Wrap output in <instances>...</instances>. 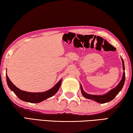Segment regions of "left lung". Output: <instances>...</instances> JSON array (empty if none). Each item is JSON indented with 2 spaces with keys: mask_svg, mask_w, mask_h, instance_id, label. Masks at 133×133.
I'll list each match as a JSON object with an SVG mask.
<instances>
[{
  "mask_svg": "<svg viewBox=\"0 0 133 133\" xmlns=\"http://www.w3.org/2000/svg\"><path fill=\"white\" fill-rule=\"evenodd\" d=\"M121 60H122L123 69L124 70L123 75L120 82L118 83V84L117 85L115 88L111 90L109 92H108V93L104 94V95H92V94H89L85 93V92L83 90V87L82 86V85H81L80 89H81V91H82V93L83 94V96H84L85 98L90 99V100H94L95 101V102L99 103H102V104H103V103L109 102L112 100H113V99L115 98V97L118 94L119 92L121 91V90L122 89L125 82L124 64V61L122 58H121Z\"/></svg>",
  "mask_w": 133,
  "mask_h": 133,
  "instance_id": "8db88e82",
  "label": "left lung"
}]
</instances>
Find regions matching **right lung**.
<instances>
[{
	"label": "right lung",
	"mask_w": 133,
	"mask_h": 133,
	"mask_svg": "<svg viewBox=\"0 0 133 133\" xmlns=\"http://www.w3.org/2000/svg\"><path fill=\"white\" fill-rule=\"evenodd\" d=\"M6 81H7L8 85L10 89L14 92V93L17 96V97L21 99V100L31 103H38L55 95L58 91L60 85H61L62 79H60L59 82L54 85V87L51 89L46 91L41 92V93H30V92L21 90L13 84L9 78L7 74H6Z\"/></svg>",
	"instance_id": "obj_1"
}]
</instances>
